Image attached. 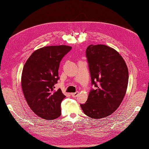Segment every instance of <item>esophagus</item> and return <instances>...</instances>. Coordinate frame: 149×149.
Returning a JSON list of instances; mask_svg holds the SVG:
<instances>
[{"label":"esophagus","mask_w":149,"mask_h":149,"mask_svg":"<svg viewBox=\"0 0 149 149\" xmlns=\"http://www.w3.org/2000/svg\"><path fill=\"white\" fill-rule=\"evenodd\" d=\"M78 91H76V92H75V93H71V96H73V97H77V96L78 95Z\"/></svg>","instance_id":"esophagus-1"}]
</instances>
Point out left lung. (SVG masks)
Instances as JSON below:
<instances>
[{
	"instance_id": "obj_1",
	"label": "left lung",
	"mask_w": 149,
	"mask_h": 149,
	"mask_svg": "<svg viewBox=\"0 0 149 149\" xmlns=\"http://www.w3.org/2000/svg\"><path fill=\"white\" fill-rule=\"evenodd\" d=\"M91 85L88 100L80 106L94 119L111 115L123 101L128 85L127 66L119 53L104 45H91L86 50Z\"/></svg>"
}]
</instances>
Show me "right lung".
<instances>
[{
  "instance_id": "add662e5",
  "label": "right lung",
  "mask_w": 149,
  "mask_h": 149,
  "mask_svg": "<svg viewBox=\"0 0 149 149\" xmlns=\"http://www.w3.org/2000/svg\"><path fill=\"white\" fill-rule=\"evenodd\" d=\"M71 47L49 46L35 51L26 61L22 74V88L30 109L40 118L55 119L61 116V103L66 97L58 83L60 62Z\"/></svg>"
}]
</instances>
